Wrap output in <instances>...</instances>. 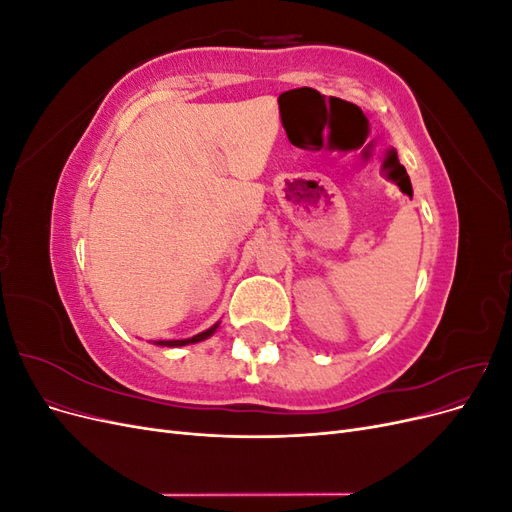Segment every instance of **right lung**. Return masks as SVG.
<instances>
[{
    "label": "right lung",
    "mask_w": 512,
    "mask_h": 512,
    "mask_svg": "<svg viewBox=\"0 0 512 512\" xmlns=\"http://www.w3.org/2000/svg\"><path fill=\"white\" fill-rule=\"evenodd\" d=\"M220 329V322H215L213 327H209L207 331L198 333L194 337H188V339H158V342H153L156 346H166V348H179V346H190V344H198V342H205V339H209L215 331Z\"/></svg>",
    "instance_id": "obj_1"
}]
</instances>
